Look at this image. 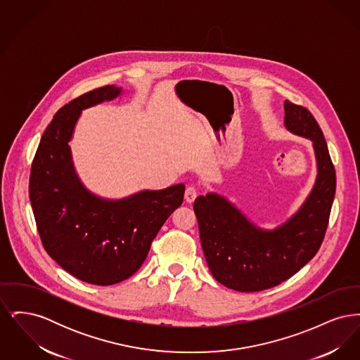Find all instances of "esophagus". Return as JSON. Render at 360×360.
I'll return each mask as SVG.
<instances>
[{
	"mask_svg": "<svg viewBox=\"0 0 360 360\" xmlns=\"http://www.w3.org/2000/svg\"><path fill=\"white\" fill-rule=\"evenodd\" d=\"M197 195H198V190H197V188H194L193 185H190L185 190V200H186V202H193L197 198Z\"/></svg>",
	"mask_w": 360,
	"mask_h": 360,
	"instance_id": "esophagus-1",
	"label": "esophagus"
}]
</instances>
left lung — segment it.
Here are the masks:
<instances>
[{"label": "left lung", "instance_id": "left-lung-1", "mask_svg": "<svg viewBox=\"0 0 360 360\" xmlns=\"http://www.w3.org/2000/svg\"><path fill=\"white\" fill-rule=\"evenodd\" d=\"M285 127L313 141L317 178L305 204L274 231L250 223L219 194L197 197L201 245L209 270L236 291H262L298 273L321 247L336 191V172L326 137L307 108L285 101Z\"/></svg>", "mask_w": 360, "mask_h": 360}]
</instances>
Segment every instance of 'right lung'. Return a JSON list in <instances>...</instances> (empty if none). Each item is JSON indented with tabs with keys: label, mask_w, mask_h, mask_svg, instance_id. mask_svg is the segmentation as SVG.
I'll return each instance as SVG.
<instances>
[{
	"label": "right lung",
	"mask_w": 360,
	"mask_h": 360,
	"mask_svg": "<svg viewBox=\"0 0 360 360\" xmlns=\"http://www.w3.org/2000/svg\"><path fill=\"white\" fill-rule=\"evenodd\" d=\"M103 86L62 106L46 128L34 154L30 200L47 254L69 274L109 286L135 274L162 225L184 201L185 185L144 190L110 201L78 179L69 141L81 112L120 96Z\"/></svg>",
	"instance_id": "obj_1"
}]
</instances>
